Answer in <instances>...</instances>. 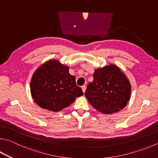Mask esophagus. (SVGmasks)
Instances as JSON below:
<instances>
[{"instance_id":"obj_1","label":"esophagus","mask_w":158,"mask_h":158,"mask_svg":"<svg viewBox=\"0 0 158 158\" xmlns=\"http://www.w3.org/2000/svg\"><path fill=\"white\" fill-rule=\"evenodd\" d=\"M81 88H82L83 92H84V93L85 92V90H86V86H85V85H82V86H81Z\"/></svg>"}]
</instances>
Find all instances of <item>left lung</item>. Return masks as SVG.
<instances>
[{
  "mask_svg": "<svg viewBox=\"0 0 158 158\" xmlns=\"http://www.w3.org/2000/svg\"><path fill=\"white\" fill-rule=\"evenodd\" d=\"M85 95L97 110L108 114L117 113L127 106L131 95V85L117 65L110 64L97 68Z\"/></svg>",
  "mask_w": 158,
  "mask_h": 158,
  "instance_id": "left-lung-1",
  "label": "left lung"
}]
</instances>
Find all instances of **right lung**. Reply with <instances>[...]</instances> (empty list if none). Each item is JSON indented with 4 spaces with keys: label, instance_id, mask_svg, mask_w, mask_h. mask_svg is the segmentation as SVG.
Instances as JSON below:
<instances>
[{
    "label": "right lung",
    "instance_id": "1",
    "mask_svg": "<svg viewBox=\"0 0 158 158\" xmlns=\"http://www.w3.org/2000/svg\"><path fill=\"white\" fill-rule=\"evenodd\" d=\"M30 93L34 102L44 109L59 112L84 93L77 86L69 67L56 59H50L34 71L30 81Z\"/></svg>",
    "mask_w": 158,
    "mask_h": 158
}]
</instances>
